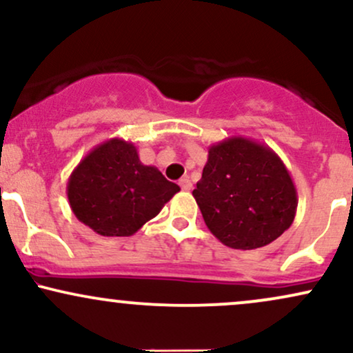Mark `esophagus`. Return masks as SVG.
Wrapping results in <instances>:
<instances>
[{
    "label": "esophagus",
    "mask_w": 353,
    "mask_h": 353,
    "mask_svg": "<svg viewBox=\"0 0 353 353\" xmlns=\"http://www.w3.org/2000/svg\"><path fill=\"white\" fill-rule=\"evenodd\" d=\"M179 185L182 188V190H190L192 189V182H190L189 177H182L179 181Z\"/></svg>",
    "instance_id": "34e87169"
}]
</instances>
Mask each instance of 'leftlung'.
Listing matches in <instances>:
<instances>
[{
	"label": "left lung",
	"mask_w": 353,
	"mask_h": 353,
	"mask_svg": "<svg viewBox=\"0 0 353 353\" xmlns=\"http://www.w3.org/2000/svg\"><path fill=\"white\" fill-rule=\"evenodd\" d=\"M192 196L210 232L242 250L281 237L297 210V190L281 157L242 136L210 145Z\"/></svg>",
	"instance_id": "8db88e82"
}]
</instances>
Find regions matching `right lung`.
I'll return each instance as SVG.
<instances>
[{"instance_id":"1","label":"right lung","mask_w":353,"mask_h":353,"mask_svg":"<svg viewBox=\"0 0 353 353\" xmlns=\"http://www.w3.org/2000/svg\"><path fill=\"white\" fill-rule=\"evenodd\" d=\"M181 188L139 161L136 145L112 137L76 165L66 194L78 221L104 237H129L156 217Z\"/></svg>"}]
</instances>
